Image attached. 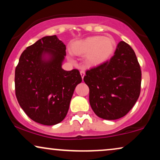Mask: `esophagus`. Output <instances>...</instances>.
I'll return each mask as SVG.
<instances>
[{
  "label": "esophagus",
  "instance_id": "34e87169",
  "mask_svg": "<svg viewBox=\"0 0 160 160\" xmlns=\"http://www.w3.org/2000/svg\"><path fill=\"white\" fill-rule=\"evenodd\" d=\"M80 75H81V77H82V78L83 79V78H84V76H85V72H84V71H82V70H81L80 72Z\"/></svg>",
  "mask_w": 160,
  "mask_h": 160
}]
</instances>
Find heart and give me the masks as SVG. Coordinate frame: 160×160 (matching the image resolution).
<instances>
[{"instance_id": "heart-1", "label": "heart", "mask_w": 160, "mask_h": 160, "mask_svg": "<svg viewBox=\"0 0 160 160\" xmlns=\"http://www.w3.org/2000/svg\"><path fill=\"white\" fill-rule=\"evenodd\" d=\"M116 42L111 36H93L74 42L71 50L74 54L85 56L88 66H97L108 61L114 53Z\"/></svg>"}]
</instances>
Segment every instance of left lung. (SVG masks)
<instances>
[{"mask_svg": "<svg viewBox=\"0 0 160 160\" xmlns=\"http://www.w3.org/2000/svg\"><path fill=\"white\" fill-rule=\"evenodd\" d=\"M84 82L89 88V103L100 118L124 117L139 97L142 72L135 52L120 42L109 61L86 71Z\"/></svg>", "mask_w": 160, "mask_h": 160, "instance_id": "1", "label": "left lung"}]
</instances>
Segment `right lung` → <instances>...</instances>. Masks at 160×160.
<instances>
[{"label": "right lung", "instance_id": "obj_1", "mask_svg": "<svg viewBox=\"0 0 160 160\" xmlns=\"http://www.w3.org/2000/svg\"><path fill=\"white\" fill-rule=\"evenodd\" d=\"M66 48L57 36L40 38L23 51L15 72V95L24 112L43 125L61 122L82 78L62 68Z\"/></svg>", "mask_w": 160, "mask_h": 160}]
</instances>
